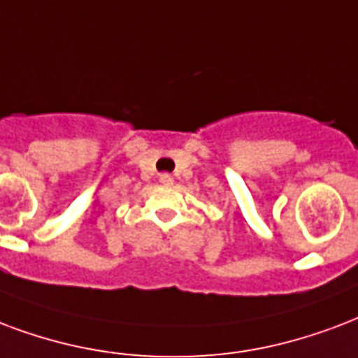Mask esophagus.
<instances>
[{
	"instance_id": "esophagus-1",
	"label": "esophagus",
	"mask_w": 358,
	"mask_h": 358,
	"mask_svg": "<svg viewBox=\"0 0 358 358\" xmlns=\"http://www.w3.org/2000/svg\"><path fill=\"white\" fill-rule=\"evenodd\" d=\"M159 182L161 184H173L174 180H173V176H171V174L169 173H163V174H159Z\"/></svg>"
}]
</instances>
